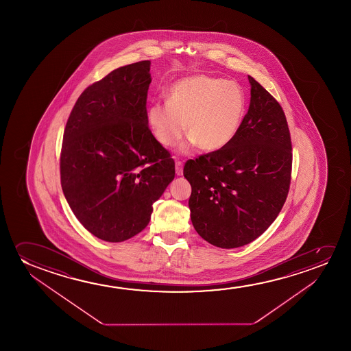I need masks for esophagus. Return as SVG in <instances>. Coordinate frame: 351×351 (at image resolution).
Returning a JSON list of instances; mask_svg holds the SVG:
<instances>
[{"instance_id": "1", "label": "esophagus", "mask_w": 351, "mask_h": 351, "mask_svg": "<svg viewBox=\"0 0 351 351\" xmlns=\"http://www.w3.org/2000/svg\"><path fill=\"white\" fill-rule=\"evenodd\" d=\"M175 169H176V175L178 176H182L183 175V165L182 162H176L175 163Z\"/></svg>"}]
</instances>
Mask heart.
Returning a JSON list of instances; mask_svg holds the SVG:
<instances>
[{
    "label": "heart",
    "instance_id": "heart-1",
    "mask_svg": "<svg viewBox=\"0 0 351 351\" xmlns=\"http://www.w3.org/2000/svg\"><path fill=\"white\" fill-rule=\"evenodd\" d=\"M247 98L240 84L223 77L195 74L173 82L167 101H156L147 110L154 139L173 146L186 132L192 144L204 151L224 149L240 130ZM182 151L187 149L183 145Z\"/></svg>",
    "mask_w": 351,
    "mask_h": 351
}]
</instances>
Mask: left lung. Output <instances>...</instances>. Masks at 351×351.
<instances>
[{"label": "left lung", "instance_id": "obj_1", "mask_svg": "<svg viewBox=\"0 0 351 351\" xmlns=\"http://www.w3.org/2000/svg\"><path fill=\"white\" fill-rule=\"evenodd\" d=\"M250 103L239 133L224 149L189 159L183 175L197 234L219 248L248 245L283 207L291 178V140L278 101L248 75Z\"/></svg>", "mask_w": 351, "mask_h": 351}]
</instances>
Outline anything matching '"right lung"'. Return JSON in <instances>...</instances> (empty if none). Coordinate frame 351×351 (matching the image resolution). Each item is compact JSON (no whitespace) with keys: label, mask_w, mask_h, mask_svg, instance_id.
Listing matches in <instances>:
<instances>
[{"label":"right lung","mask_w":351,"mask_h":351,"mask_svg":"<svg viewBox=\"0 0 351 351\" xmlns=\"http://www.w3.org/2000/svg\"><path fill=\"white\" fill-rule=\"evenodd\" d=\"M149 68L132 63L87 87L63 134V194L77 221L106 242L144 230L175 178L173 159L149 128Z\"/></svg>","instance_id":"add662e5"}]
</instances>
